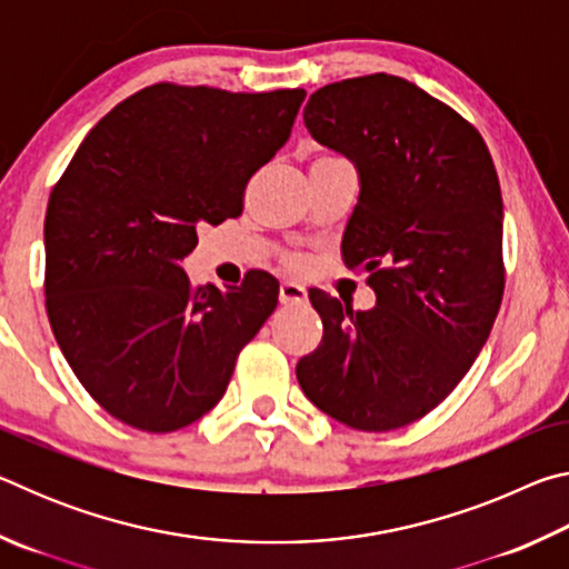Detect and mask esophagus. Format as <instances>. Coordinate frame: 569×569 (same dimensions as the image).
Listing matches in <instances>:
<instances>
[{"label": "esophagus", "instance_id": "1", "mask_svg": "<svg viewBox=\"0 0 569 569\" xmlns=\"http://www.w3.org/2000/svg\"><path fill=\"white\" fill-rule=\"evenodd\" d=\"M278 301L283 306H298L306 301V288L291 283V281H283L281 288H278Z\"/></svg>", "mask_w": 569, "mask_h": 569}]
</instances>
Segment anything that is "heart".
Listing matches in <instances>:
<instances>
[{
	"label": "heart",
	"mask_w": 569,
	"mask_h": 569,
	"mask_svg": "<svg viewBox=\"0 0 569 569\" xmlns=\"http://www.w3.org/2000/svg\"><path fill=\"white\" fill-rule=\"evenodd\" d=\"M288 266H291V268H301V266H303V258H301V256H291V258H288Z\"/></svg>",
	"instance_id": "heart-1"
}]
</instances>
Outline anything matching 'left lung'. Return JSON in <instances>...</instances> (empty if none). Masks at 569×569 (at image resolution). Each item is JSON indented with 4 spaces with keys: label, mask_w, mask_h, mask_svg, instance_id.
<instances>
[{
    "label": "left lung",
    "mask_w": 569,
    "mask_h": 569,
    "mask_svg": "<svg viewBox=\"0 0 569 569\" xmlns=\"http://www.w3.org/2000/svg\"><path fill=\"white\" fill-rule=\"evenodd\" d=\"M303 122L359 172L341 256L369 273L377 306L353 311L308 291L323 339L298 361V383L351 429L407 427L465 379L502 303L505 210L492 156L449 104L383 72L316 90Z\"/></svg>",
    "instance_id": "left-lung-1"
}]
</instances>
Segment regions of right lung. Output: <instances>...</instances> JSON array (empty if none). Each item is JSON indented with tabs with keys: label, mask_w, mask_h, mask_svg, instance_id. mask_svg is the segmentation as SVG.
Listing matches in <instances>:
<instances>
[{
	"label": "right lung",
	"mask_w": 569,
	"mask_h": 569,
	"mask_svg": "<svg viewBox=\"0 0 569 569\" xmlns=\"http://www.w3.org/2000/svg\"><path fill=\"white\" fill-rule=\"evenodd\" d=\"M303 98L160 82L77 148L44 218L47 316L74 377L114 419L166 435L223 399L278 281L250 271L228 291L192 288L182 261L200 226L240 216Z\"/></svg>",
	"instance_id": "add662e5"
}]
</instances>
